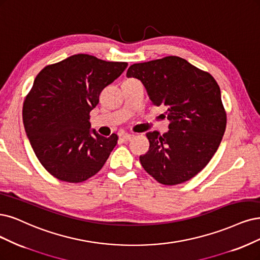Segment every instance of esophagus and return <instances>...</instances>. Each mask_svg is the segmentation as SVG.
Masks as SVG:
<instances>
[{
    "instance_id": "esophagus-1",
    "label": "esophagus",
    "mask_w": 260,
    "mask_h": 260,
    "mask_svg": "<svg viewBox=\"0 0 260 260\" xmlns=\"http://www.w3.org/2000/svg\"><path fill=\"white\" fill-rule=\"evenodd\" d=\"M133 139V136H130V134H124V136H122L121 138H120V140L122 141V142H129V141H131Z\"/></svg>"
}]
</instances>
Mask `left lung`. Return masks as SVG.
Here are the masks:
<instances>
[{
	"label": "left lung",
	"instance_id": "obj_1",
	"mask_svg": "<svg viewBox=\"0 0 260 260\" xmlns=\"http://www.w3.org/2000/svg\"><path fill=\"white\" fill-rule=\"evenodd\" d=\"M127 76L141 80L154 105L167 107L170 120L168 133H146L149 149L140 156L142 167L162 185L189 181L209 164L226 130L216 80L176 56L134 63Z\"/></svg>",
	"mask_w": 260,
	"mask_h": 260
}]
</instances>
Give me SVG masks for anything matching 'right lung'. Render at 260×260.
Segmentation results:
<instances>
[{
  "label": "right lung",
  "instance_id": "1",
  "mask_svg": "<svg viewBox=\"0 0 260 260\" xmlns=\"http://www.w3.org/2000/svg\"><path fill=\"white\" fill-rule=\"evenodd\" d=\"M127 67L78 53L46 66L35 77L22 119L35 155L52 176L80 183L102 169L118 137L90 131V112L103 89Z\"/></svg>",
  "mask_w": 260,
  "mask_h": 260
}]
</instances>
